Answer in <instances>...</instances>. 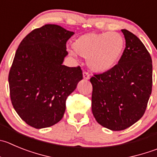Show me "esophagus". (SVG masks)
I'll list each match as a JSON object with an SVG mask.
<instances>
[{
    "label": "esophagus",
    "instance_id": "esophagus-1",
    "mask_svg": "<svg viewBox=\"0 0 157 157\" xmlns=\"http://www.w3.org/2000/svg\"><path fill=\"white\" fill-rule=\"evenodd\" d=\"M83 77L84 80H89V79H90V74H89L88 72H87V71L83 72Z\"/></svg>",
    "mask_w": 157,
    "mask_h": 157
}]
</instances>
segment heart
<instances>
[{
    "instance_id": "obj_1",
    "label": "heart",
    "mask_w": 157,
    "mask_h": 157,
    "mask_svg": "<svg viewBox=\"0 0 157 157\" xmlns=\"http://www.w3.org/2000/svg\"><path fill=\"white\" fill-rule=\"evenodd\" d=\"M74 51L88 59V66L99 74L113 69L125 48V39L117 32L89 33L79 37L73 44Z\"/></svg>"
}]
</instances>
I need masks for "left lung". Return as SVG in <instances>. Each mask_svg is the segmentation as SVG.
Masks as SVG:
<instances>
[{
  "label": "left lung",
  "mask_w": 157,
  "mask_h": 157,
  "mask_svg": "<svg viewBox=\"0 0 157 157\" xmlns=\"http://www.w3.org/2000/svg\"><path fill=\"white\" fill-rule=\"evenodd\" d=\"M121 32L125 48L118 64L90 79L94 116L112 131L125 129L143 117L153 85L150 54L137 36L126 29Z\"/></svg>",
  "instance_id": "8db88e82"
}]
</instances>
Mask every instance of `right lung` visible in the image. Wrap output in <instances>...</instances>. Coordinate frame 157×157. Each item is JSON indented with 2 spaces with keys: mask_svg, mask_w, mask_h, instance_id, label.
Here are the masks:
<instances>
[{
  "mask_svg": "<svg viewBox=\"0 0 157 157\" xmlns=\"http://www.w3.org/2000/svg\"><path fill=\"white\" fill-rule=\"evenodd\" d=\"M74 34L57 25H45L28 34L16 50L8 75L10 98L17 115L33 128L60 121L67 97L83 79L80 66L62 64Z\"/></svg>",
  "mask_w": 157,
  "mask_h": 157,
  "instance_id": "add662e5",
  "label": "right lung"
}]
</instances>
